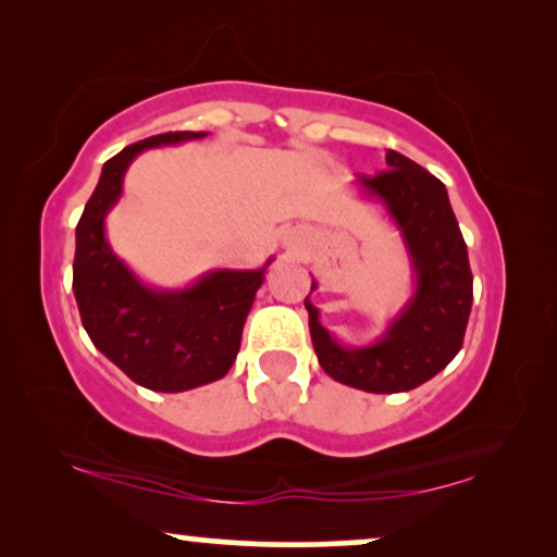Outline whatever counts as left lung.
I'll list each match as a JSON object with an SVG mask.
<instances>
[{
    "instance_id": "left-lung-1",
    "label": "left lung",
    "mask_w": 557,
    "mask_h": 557,
    "mask_svg": "<svg viewBox=\"0 0 557 557\" xmlns=\"http://www.w3.org/2000/svg\"><path fill=\"white\" fill-rule=\"evenodd\" d=\"M385 162L391 170L375 177L357 174V187L385 205L406 240L416 271V292L406 309L375 345L342 347L319 324V311L309 296L304 299L322 370L337 383L368 393L413 391L438 375L463 345L474 301L467 243L444 182L393 149Z\"/></svg>"
}]
</instances>
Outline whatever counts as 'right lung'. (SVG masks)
I'll return each instance as SVG.
<instances>
[{
	"instance_id": "add662e5",
	"label": "right lung",
	"mask_w": 557,
	"mask_h": 557,
	"mask_svg": "<svg viewBox=\"0 0 557 557\" xmlns=\"http://www.w3.org/2000/svg\"><path fill=\"white\" fill-rule=\"evenodd\" d=\"M202 136L208 134L166 132L121 149L103 164L75 227L73 292L81 322L119 370L157 393L193 391L233 368L243 324L271 263L258 271H212L182 292H159L144 286L106 240V215L121 197L134 157Z\"/></svg>"
}]
</instances>
